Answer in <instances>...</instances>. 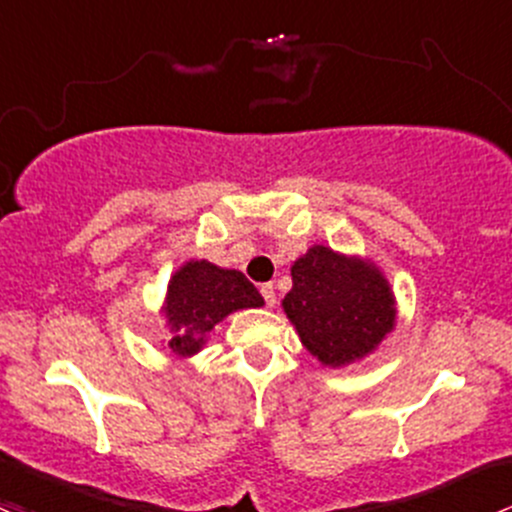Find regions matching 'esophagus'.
Here are the masks:
<instances>
[{
    "label": "esophagus",
    "instance_id": "34e87169",
    "mask_svg": "<svg viewBox=\"0 0 512 512\" xmlns=\"http://www.w3.org/2000/svg\"><path fill=\"white\" fill-rule=\"evenodd\" d=\"M260 294H262V299H265L267 306L277 304V294H274V284H262Z\"/></svg>",
    "mask_w": 512,
    "mask_h": 512
}]
</instances>
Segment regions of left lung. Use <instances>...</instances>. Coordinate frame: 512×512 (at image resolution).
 I'll list each match as a JSON object with an SVG mask.
<instances>
[{
	"mask_svg": "<svg viewBox=\"0 0 512 512\" xmlns=\"http://www.w3.org/2000/svg\"><path fill=\"white\" fill-rule=\"evenodd\" d=\"M282 306L306 351L331 368L375 351L395 326V297L383 274L324 245L294 262Z\"/></svg>",
	"mask_w": 512,
	"mask_h": 512,
	"instance_id": "obj_1",
	"label": "left lung"
}]
</instances>
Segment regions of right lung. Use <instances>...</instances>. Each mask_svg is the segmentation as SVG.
I'll list each match as a JSON object with an SVG mask.
<instances>
[{"label": "right lung", "mask_w": 512, "mask_h": 512, "mask_svg": "<svg viewBox=\"0 0 512 512\" xmlns=\"http://www.w3.org/2000/svg\"><path fill=\"white\" fill-rule=\"evenodd\" d=\"M265 304L255 284L238 270H220L206 260H191L171 277L166 292L169 348L179 355L201 351L206 333L238 309Z\"/></svg>", "instance_id": "obj_1"}]
</instances>
